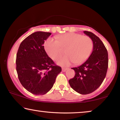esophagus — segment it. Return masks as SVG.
Segmentation results:
<instances>
[{"mask_svg":"<svg viewBox=\"0 0 120 120\" xmlns=\"http://www.w3.org/2000/svg\"><path fill=\"white\" fill-rule=\"evenodd\" d=\"M68 69V68H62V71L63 72H65V71H66Z\"/></svg>","mask_w":120,"mask_h":120,"instance_id":"1","label":"esophagus"}]
</instances>
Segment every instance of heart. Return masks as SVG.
<instances>
[{"label":"heart","instance_id":"obj_1","mask_svg":"<svg viewBox=\"0 0 120 120\" xmlns=\"http://www.w3.org/2000/svg\"><path fill=\"white\" fill-rule=\"evenodd\" d=\"M56 40L49 38L44 43V48L49 57L56 60L64 53L68 55L57 60L62 66H68L72 62L82 64L88 59L93 49V41L88 36L75 33L58 35Z\"/></svg>","mask_w":120,"mask_h":120}]
</instances>
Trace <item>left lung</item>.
<instances>
[{
	"mask_svg": "<svg viewBox=\"0 0 120 120\" xmlns=\"http://www.w3.org/2000/svg\"><path fill=\"white\" fill-rule=\"evenodd\" d=\"M84 33L92 38L93 50L89 58L78 67L72 68L74 77L69 80L71 88L80 94H88L101 86L106 77L108 68V53L98 36L88 31Z\"/></svg>",
	"mask_w": 120,
	"mask_h": 120,
	"instance_id": "1",
	"label": "left lung"
}]
</instances>
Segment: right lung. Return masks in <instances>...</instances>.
Returning <instances> with one entry per match:
<instances>
[{
  "instance_id": "add662e5",
  "label": "right lung",
  "mask_w": 120,
  "mask_h": 120,
  "mask_svg": "<svg viewBox=\"0 0 120 120\" xmlns=\"http://www.w3.org/2000/svg\"><path fill=\"white\" fill-rule=\"evenodd\" d=\"M49 32H36L22 42L16 55V71L24 88L34 95L48 93L55 82L61 68L46 54L43 44Z\"/></svg>"
}]
</instances>
